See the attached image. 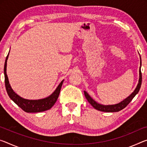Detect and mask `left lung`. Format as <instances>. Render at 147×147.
I'll return each instance as SVG.
<instances>
[{
	"mask_svg": "<svg viewBox=\"0 0 147 147\" xmlns=\"http://www.w3.org/2000/svg\"><path fill=\"white\" fill-rule=\"evenodd\" d=\"M142 82V74L141 71V67L140 69H139V83L137 84L136 90L134 91V92L128 96L127 98H125L124 100H123L122 101H121L120 103L115 105H103L99 104L97 103L96 101H95L92 97H91L89 94L87 92L84 91V95L86 99L88 100V101L90 103L94 109H97L99 111L102 112H107V113H114V112H118L121 110H122L123 109H124L130 102L131 101V100L134 99V97L136 96L137 94V93L139 92V90H140Z\"/></svg>",
	"mask_w": 147,
	"mask_h": 147,
	"instance_id": "8db88e82",
	"label": "left lung"
}]
</instances>
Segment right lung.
<instances>
[{"instance_id": "right-lung-1", "label": "right lung", "mask_w": 147, "mask_h": 147, "mask_svg": "<svg viewBox=\"0 0 147 147\" xmlns=\"http://www.w3.org/2000/svg\"><path fill=\"white\" fill-rule=\"evenodd\" d=\"M8 55L9 53L5 60V63H4V78H5L6 90L7 94H8V96L10 97V98L16 105H18L22 110L26 112V113H39V112H43L50 109L53 106V105L55 103L58 97H59L60 90H61L64 80L61 81V83L57 86L54 92L50 96L46 97V98L37 100L23 99L13 92V90L11 89L10 84H9L8 78L6 74L7 60H8Z\"/></svg>"}]
</instances>
